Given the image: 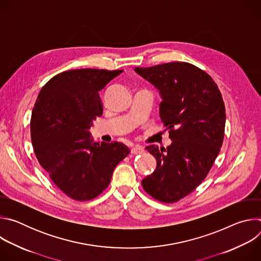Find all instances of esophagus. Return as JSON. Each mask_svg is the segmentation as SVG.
<instances>
[{
  "mask_svg": "<svg viewBox=\"0 0 261 261\" xmlns=\"http://www.w3.org/2000/svg\"><path fill=\"white\" fill-rule=\"evenodd\" d=\"M131 153L133 155H139V154H142L143 153V148L141 146H138V145H135L131 148Z\"/></svg>",
  "mask_w": 261,
  "mask_h": 261,
  "instance_id": "34e87169",
  "label": "esophagus"
}]
</instances>
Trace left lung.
Returning a JSON list of instances; mask_svg holds the SVG:
<instances>
[{
	"label": "left lung",
	"mask_w": 261,
	"mask_h": 261,
	"mask_svg": "<svg viewBox=\"0 0 261 261\" xmlns=\"http://www.w3.org/2000/svg\"><path fill=\"white\" fill-rule=\"evenodd\" d=\"M136 73L160 92V118L169 129L171 144L148 145L157 160L144 177V191L158 201L176 202L195 190L211 170L223 143L225 105L217 84L206 72L186 62H171Z\"/></svg>",
	"instance_id": "obj_1"
}]
</instances>
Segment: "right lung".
I'll use <instances>...</instances> for the list:
<instances>
[{
    "label": "right lung",
    "mask_w": 261,
    "mask_h": 261,
    "mask_svg": "<svg viewBox=\"0 0 261 261\" xmlns=\"http://www.w3.org/2000/svg\"><path fill=\"white\" fill-rule=\"evenodd\" d=\"M123 70L64 71L41 89L31 117V139L40 165L70 198L101 194L115 167L130 154L122 142H93L89 129L103 114L99 92Z\"/></svg>",
    "instance_id": "obj_1"
}]
</instances>
